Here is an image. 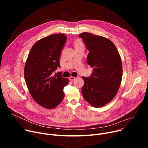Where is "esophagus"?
<instances>
[{"instance_id":"obj_1","label":"esophagus","mask_w":148,"mask_h":148,"mask_svg":"<svg viewBox=\"0 0 148 148\" xmlns=\"http://www.w3.org/2000/svg\"><path fill=\"white\" fill-rule=\"evenodd\" d=\"M75 77H72V76H71L70 78H69V79H70V81H74V79H75Z\"/></svg>"}]
</instances>
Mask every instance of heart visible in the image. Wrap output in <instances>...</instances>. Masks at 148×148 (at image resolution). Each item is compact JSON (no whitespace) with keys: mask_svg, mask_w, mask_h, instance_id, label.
I'll list each match as a JSON object with an SVG mask.
<instances>
[{"mask_svg":"<svg viewBox=\"0 0 148 148\" xmlns=\"http://www.w3.org/2000/svg\"><path fill=\"white\" fill-rule=\"evenodd\" d=\"M74 47L75 49L79 47H84L82 41L79 39H77L74 41Z\"/></svg>","mask_w":148,"mask_h":148,"instance_id":"1","label":"heart"}]
</instances>
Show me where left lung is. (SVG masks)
Returning a JSON list of instances; mask_svg holds the SVG:
<instances>
[{"instance_id":"8db88e82","label":"left lung","mask_w":148,"mask_h":148,"mask_svg":"<svg viewBox=\"0 0 148 148\" xmlns=\"http://www.w3.org/2000/svg\"><path fill=\"white\" fill-rule=\"evenodd\" d=\"M89 51L87 64L93 68L84 81L82 95L94 107H101L116 94L122 80V67L119 54L109 39L84 32L78 35Z\"/></svg>"}]
</instances>
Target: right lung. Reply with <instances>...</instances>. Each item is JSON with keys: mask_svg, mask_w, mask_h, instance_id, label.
<instances>
[{"mask_svg": "<svg viewBox=\"0 0 148 148\" xmlns=\"http://www.w3.org/2000/svg\"><path fill=\"white\" fill-rule=\"evenodd\" d=\"M67 41L64 34L50 35L32 47L25 66V79L30 95L41 106L53 109L64 97L67 78L53 72L60 67V57Z\"/></svg>", "mask_w": 148, "mask_h": 148, "instance_id": "obj_1", "label": "right lung"}]
</instances>
